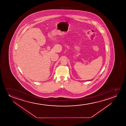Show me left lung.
<instances>
[{
    "label": "left lung",
    "mask_w": 126,
    "mask_h": 126,
    "mask_svg": "<svg viewBox=\"0 0 126 126\" xmlns=\"http://www.w3.org/2000/svg\"><path fill=\"white\" fill-rule=\"evenodd\" d=\"M88 81H89V80H88Z\"/></svg>",
    "instance_id": "8db88e82"
}]
</instances>
